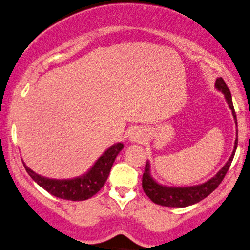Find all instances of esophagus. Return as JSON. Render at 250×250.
Returning <instances> with one entry per match:
<instances>
[{
	"instance_id": "esophagus-1",
	"label": "esophagus",
	"mask_w": 250,
	"mask_h": 250,
	"mask_svg": "<svg viewBox=\"0 0 250 250\" xmlns=\"http://www.w3.org/2000/svg\"><path fill=\"white\" fill-rule=\"evenodd\" d=\"M145 139H146L145 132H144L142 128H134V130L131 132V134H130V142L131 143L142 144L145 142Z\"/></svg>"
}]
</instances>
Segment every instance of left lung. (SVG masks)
Returning a JSON list of instances; mask_svg holds the SVG:
<instances>
[{"instance_id":"obj_1","label":"left lung","mask_w":250,"mask_h":250,"mask_svg":"<svg viewBox=\"0 0 250 250\" xmlns=\"http://www.w3.org/2000/svg\"><path fill=\"white\" fill-rule=\"evenodd\" d=\"M215 89L224 93L226 102H227L228 107L231 110V114H233L234 120H235V125L237 127L236 122V113L234 110L233 101H231L230 91L228 86L226 85L225 81L221 77L216 78L215 81ZM237 132V130H236ZM237 147V134L235 143H234V149L231 152L229 159L227 163L222 166V168L207 180L206 183H202L199 185H193V186H185V187H177V186H166V185H161L154 180V178L151 174V164L149 161L146 163L145 172L143 175V189L145 194L151 199L154 204L161 205L165 207H187L192 206V205L198 204L202 199L207 198L210 193L213 192L216 187L221 184L224 180L226 173L229 169L231 161H233L234 155H235V151Z\"/></svg>"}]
</instances>
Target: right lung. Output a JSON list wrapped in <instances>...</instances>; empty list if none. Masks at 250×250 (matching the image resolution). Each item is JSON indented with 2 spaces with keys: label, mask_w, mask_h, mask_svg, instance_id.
<instances>
[{
  "label": "right lung",
  "mask_w": 250,
  "mask_h": 250,
  "mask_svg": "<svg viewBox=\"0 0 250 250\" xmlns=\"http://www.w3.org/2000/svg\"><path fill=\"white\" fill-rule=\"evenodd\" d=\"M123 148H124L123 143L113 144L96 160L89 171L79 177L71 179H50L37 174L25 165L24 161H23V166L32 180L51 195L64 199V200L83 201L98 193L104 186L114 160Z\"/></svg>",
  "instance_id": "right-lung-1"
}]
</instances>
